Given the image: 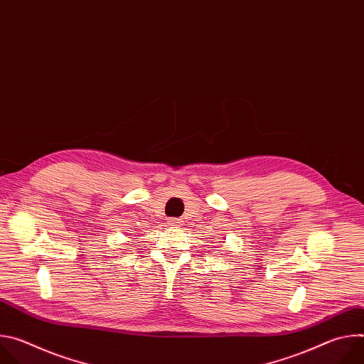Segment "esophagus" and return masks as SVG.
<instances>
[{"label": "esophagus", "mask_w": 364, "mask_h": 364, "mask_svg": "<svg viewBox=\"0 0 364 364\" xmlns=\"http://www.w3.org/2000/svg\"><path fill=\"white\" fill-rule=\"evenodd\" d=\"M168 225L171 228H181L183 226V220L181 219H170L168 220Z\"/></svg>", "instance_id": "esophagus-1"}]
</instances>
